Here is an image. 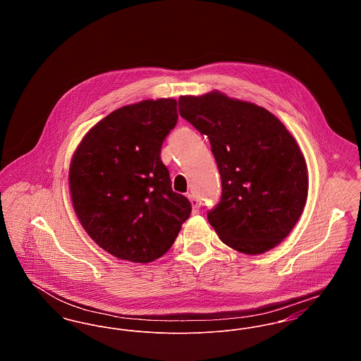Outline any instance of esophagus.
<instances>
[{
	"label": "esophagus",
	"instance_id": "esophagus-1",
	"mask_svg": "<svg viewBox=\"0 0 361 361\" xmlns=\"http://www.w3.org/2000/svg\"><path fill=\"white\" fill-rule=\"evenodd\" d=\"M188 197L189 200H190V204H192V212H193V214H197L199 209H200L199 200H197L195 196H192V195H188Z\"/></svg>",
	"mask_w": 361,
	"mask_h": 361
}]
</instances>
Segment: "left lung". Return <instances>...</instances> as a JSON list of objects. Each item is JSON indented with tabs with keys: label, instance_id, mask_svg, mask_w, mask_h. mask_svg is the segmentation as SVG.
<instances>
[{
	"label": "left lung",
	"instance_id": "8db88e82",
	"mask_svg": "<svg viewBox=\"0 0 361 361\" xmlns=\"http://www.w3.org/2000/svg\"><path fill=\"white\" fill-rule=\"evenodd\" d=\"M178 109L208 137L218 164L222 196L207 218L221 240L245 255L275 247L307 199V165L295 137L265 108L218 90L181 96Z\"/></svg>",
	"mask_w": 361,
	"mask_h": 361
}]
</instances>
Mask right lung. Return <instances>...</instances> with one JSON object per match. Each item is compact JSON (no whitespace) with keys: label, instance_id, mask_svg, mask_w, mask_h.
Segmentation results:
<instances>
[{"label":"right lung","instance_id":"1","mask_svg":"<svg viewBox=\"0 0 361 361\" xmlns=\"http://www.w3.org/2000/svg\"><path fill=\"white\" fill-rule=\"evenodd\" d=\"M177 102L145 100L121 106L89 130L69 171L74 211L105 252L133 262L164 256L190 215L173 192L161 147L177 124Z\"/></svg>","mask_w":361,"mask_h":361}]
</instances>
